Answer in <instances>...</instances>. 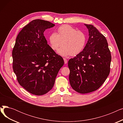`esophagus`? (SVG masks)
Instances as JSON below:
<instances>
[{"instance_id":"1","label":"esophagus","mask_w":123,"mask_h":123,"mask_svg":"<svg viewBox=\"0 0 123 123\" xmlns=\"http://www.w3.org/2000/svg\"><path fill=\"white\" fill-rule=\"evenodd\" d=\"M63 60L64 61V63H65V64H67V59H66V58H63Z\"/></svg>"}]
</instances>
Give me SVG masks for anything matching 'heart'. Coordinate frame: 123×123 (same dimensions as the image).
<instances>
[{
    "mask_svg": "<svg viewBox=\"0 0 123 123\" xmlns=\"http://www.w3.org/2000/svg\"><path fill=\"white\" fill-rule=\"evenodd\" d=\"M86 42L85 34L69 25L61 26L57 30V34L54 32L49 36L50 46L52 50H57L62 43L63 46L57 51L62 56L79 54L84 48Z\"/></svg>",
    "mask_w": 123,
    "mask_h": 123,
    "instance_id": "heart-1",
    "label": "heart"
}]
</instances>
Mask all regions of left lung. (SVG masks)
Returning a JSON list of instances; mask_svg holds the SVG:
<instances>
[{
	"mask_svg": "<svg viewBox=\"0 0 123 123\" xmlns=\"http://www.w3.org/2000/svg\"><path fill=\"white\" fill-rule=\"evenodd\" d=\"M89 39L80 53L68 61L71 86L86 94L98 89L110 71L111 52L105 37L92 25L85 24Z\"/></svg>",
	"mask_w": 123,
	"mask_h": 123,
	"instance_id": "1",
	"label": "left lung"
}]
</instances>
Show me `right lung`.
I'll list each match as a JSON object with an SVG mask.
<instances>
[{
    "instance_id": "1",
    "label": "right lung",
    "mask_w": 123,
    "mask_h": 123,
    "mask_svg": "<svg viewBox=\"0 0 123 123\" xmlns=\"http://www.w3.org/2000/svg\"><path fill=\"white\" fill-rule=\"evenodd\" d=\"M54 26L41 19L32 20L19 32L12 50L13 69L17 81L33 95H42L51 90L64 65L63 58L52 49L43 34Z\"/></svg>"
}]
</instances>
